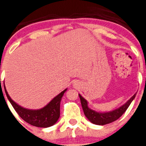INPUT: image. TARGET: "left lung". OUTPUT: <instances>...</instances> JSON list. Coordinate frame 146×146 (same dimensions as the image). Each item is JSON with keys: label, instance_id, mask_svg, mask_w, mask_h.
I'll return each mask as SVG.
<instances>
[{"label": "left lung", "instance_id": "8db88e82", "mask_svg": "<svg viewBox=\"0 0 146 146\" xmlns=\"http://www.w3.org/2000/svg\"><path fill=\"white\" fill-rule=\"evenodd\" d=\"M135 96H136V94H134L133 96H131L124 104H123L122 106L117 108V109L113 110L110 112L100 113V112L95 111L94 110L89 108L87 100L82 97L80 94H79L81 105H82L85 115L91 123L96 125L108 124V123H112L113 121L118 119L126 112L131 102L133 101V99L135 98Z\"/></svg>", "mask_w": 146, "mask_h": 146}]
</instances>
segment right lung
Instances as JSON below:
<instances>
[{"mask_svg":"<svg viewBox=\"0 0 146 146\" xmlns=\"http://www.w3.org/2000/svg\"><path fill=\"white\" fill-rule=\"evenodd\" d=\"M5 93L8 99L13 106L15 111L27 123L32 126L47 128L55 124L60 117V104L61 99L67 88L64 90L60 94L44 106L38 110H29L20 106L14 102L9 96L4 86Z\"/></svg>","mask_w":146,"mask_h":146,"instance_id":"obj_1","label":"right lung"}]
</instances>
